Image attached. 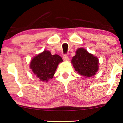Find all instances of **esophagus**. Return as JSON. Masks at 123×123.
Instances as JSON below:
<instances>
[{
  "mask_svg": "<svg viewBox=\"0 0 123 123\" xmlns=\"http://www.w3.org/2000/svg\"><path fill=\"white\" fill-rule=\"evenodd\" d=\"M63 60L65 61H68L69 60V58H68V56L66 55V54H64V55H63Z\"/></svg>",
  "mask_w": 123,
  "mask_h": 123,
  "instance_id": "34e87169",
  "label": "esophagus"
}]
</instances>
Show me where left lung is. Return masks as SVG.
Listing matches in <instances>:
<instances>
[{"label": "left lung", "mask_w": 123, "mask_h": 123, "mask_svg": "<svg viewBox=\"0 0 123 123\" xmlns=\"http://www.w3.org/2000/svg\"><path fill=\"white\" fill-rule=\"evenodd\" d=\"M72 63L75 70L86 77L93 76L98 69V60L97 57L89 53L84 48H79L76 55L72 58Z\"/></svg>", "instance_id": "1"}]
</instances>
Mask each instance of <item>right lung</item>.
Returning a JSON list of instances; mask_svg holds the SVG:
<instances>
[{
    "label": "right lung",
    "mask_w": 123,
    "mask_h": 123,
    "mask_svg": "<svg viewBox=\"0 0 123 123\" xmlns=\"http://www.w3.org/2000/svg\"><path fill=\"white\" fill-rule=\"evenodd\" d=\"M62 61L60 55H51L50 51L45 50L32 59L30 66L40 80L47 82L53 78L58 65Z\"/></svg>",
    "instance_id": "right-lung-1"
}]
</instances>
